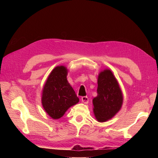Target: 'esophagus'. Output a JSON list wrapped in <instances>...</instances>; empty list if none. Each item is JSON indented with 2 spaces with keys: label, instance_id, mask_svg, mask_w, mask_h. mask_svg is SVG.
Instances as JSON below:
<instances>
[{
  "label": "esophagus",
  "instance_id": "1",
  "mask_svg": "<svg viewBox=\"0 0 158 158\" xmlns=\"http://www.w3.org/2000/svg\"><path fill=\"white\" fill-rule=\"evenodd\" d=\"M81 102L84 104H87L89 102V98L87 96H84V97L81 98Z\"/></svg>",
  "mask_w": 158,
  "mask_h": 158
}]
</instances>
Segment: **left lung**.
Wrapping results in <instances>:
<instances>
[{
  "label": "left lung",
  "mask_w": 158,
  "mask_h": 158,
  "mask_svg": "<svg viewBox=\"0 0 158 158\" xmlns=\"http://www.w3.org/2000/svg\"><path fill=\"white\" fill-rule=\"evenodd\" d=\"M97 93L93 100V113L98 121L105 122L120 111L123 102L118 82L110 69H104L99 74Z\"/></svg>",
  "instance_id": "8db88e82"
}]
</instances>
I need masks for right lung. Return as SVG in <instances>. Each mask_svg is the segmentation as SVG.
Masks as SVG:
<instances>
[{
  "label": "right lung",
  "instance_id": "1",
  "mask_svg": "<svg viewBox=\"0 0 158 158\" xmlns=\"http://www.w3.org/2000/svg\"><path fill=\"white\" fill-rule=\"evenodd\" d=\"M67 75L66 67H56L49 74L42 90V106L53 119L60 118L70 106L79 101L68 81Z\"/></svg>",
  "mask_w": 158,
  "mask_h": 158
}]
</instances>
